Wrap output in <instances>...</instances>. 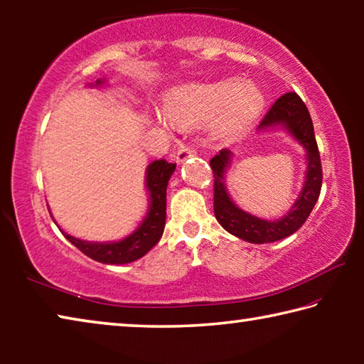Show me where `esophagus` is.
Wrapping results in <instances>:
<instances>
[{
    "label": "esophagus",
    "mask_w": 364,
    "mask_h": 364,
    "mask_svg": "<svg viewBox=\"0 0 364 364\" xmlns=\"http://www.w3.org/2000/svg\"><path fill=\"white\" fill-rule=\"evenodd\" d=\"M196 149L193 146H188V144H183L180 149L176 152V162H184V160H188L189 157H194L196 156Z\"/></svg>",
    "instance_id": "obj_1"
}]
</instances>
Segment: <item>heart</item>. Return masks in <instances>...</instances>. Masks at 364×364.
Masks as SVG:
<instances>
[{
    "instance_id": "heart-1",
    "label": "heart",
    "mask_w": 364,
    "mask_h": 364,
    "mask_svg": "<svg viewBox=\"0 0 364 364\" xmlns=\"http://www.w3.org/2000/svg\"><path fill=\"white\" fill-rule=\"evenodd\" d=\"M262 107V95L250 83L189 86L168 97L167 115L178 127H200L213 120L223 134L241 133Z\"/></svg>"
}]
</instances>
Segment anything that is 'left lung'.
Segmentation results:
<instances>
[{
  "label": "left lung",
  "instance_id": "left-lung-1",
  "mask_svg": "<svg viewBox=\"0 0 364 364\" xmlns=\"http://www.w3.org/2000/svg\"><path fill=\"white\" fill-rule=\"evenodd\" d=\"M284 125L292 136L306 149L308 171L306 181L301 189V194L295 204L291 207L284 217L268 221L257 218L254 215L245 213L241 208L234 205L231 197L226 193L225 186V168L230 164L231 152L221 149L210 160L213 171V212L218 223L228 232L234 234L239 239L252 244H267L281 241L291 236L305 223L306 218L315 207L323 184V168L321 157H319L313 122L305 102L300 100L297 93H286L279 100H276L273 106L264 114L263 120L258 125V130H264L268 127Z\"/></svg>",
  "mask_w": 364,
  "mask_h": 364
}]
</instances>
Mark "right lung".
Returning <instances> with one entry per match:
<instances>
[{"label": "right lung", "instance_id": "obj_1", "mask_svg": "<svg viewBox=\"0 0 364 364\" xmlns=\"http://www.w3.org/2000/svg\"><path fill=\"white\" fill-rule=\"evenodd\" d=\"M100 85L101 82H96ZM176 164H168L167 160H154L149 164L146 173V186L149 191L151 204L149 210L136 231L130 236L123 237L117 242H86L80 241L64 234L75 247L83 252L86 257L93 258L96 262L109 263V264H123L138 260L146 255L160 237H162L165 218H167V184L171 173L175 171Z\"/></svg>", "mask_w": 364, "mask_h": 364}]
</instances>
